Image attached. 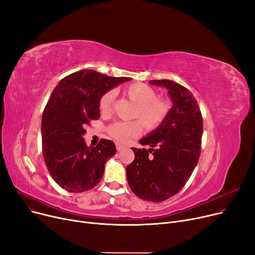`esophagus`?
Segmentation results:
<instances>
[{
	"instance_id": "1",
	"label": "esophagus",
	"mask_w": 255,
	"mask_h": 255,
	"mask_svg": "<svg viewBox=\"0 0 255 255\" xmlns=\"http://www.w3.org/2000/svg\"><path fill=\"white\" fill-rule=\"evenodd\" d=\"M116 146H117V150H118V151H121V150H123V149L125 148V145L122 144V143H120V142H117V143H116Z\"/></svg>"
}]
</instances>
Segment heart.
Returning a JSON list of instances; mask_svg holds the SVG:
<instances>
[{
	"instance_id": "1",
	"label": "heart",
	"mask_w": 255,
	"mask_h": 255,
	"mask_svg": "<svg viewBox=\"0 0 255 255\" xmlns=\"http://www.w3.org/2000/svg\"><path fill=\"white\" fill-rule=\"evenodd\" d=\"M126 95L136 104L133 110L132 118L139 121H129V122H117L109 128L110 135L125 142L132 137H135L142 131V126L146 129H156L166 120L170 104L162 99H158L156 91L144 84L131 85L125 90ZM116 96L115 90L104 92L99 99V109L103 114H111L114 107Z\"/></svg>"
}]
</instances>
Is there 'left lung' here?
<instances>
[{
	"mask_svg": "<svg viewBox=\"0 0 255 255\" xmlns=\"http://www.w3.org/2000/svg\"><path fill=\"white\" fill-rule=\"evenodd\" d=\"M149 84L166 88L172 106L164 122L139 140L151 148H132L135 158L126 175L133 193L160 203L177 194L192 175L202 149L203 117L188 89L168 79Z\"/></svg>",
	"mask_w": 255,
	"mask_h": 255,
	"instance_id": "1",
	"label": "left lung"
}]
</instances>
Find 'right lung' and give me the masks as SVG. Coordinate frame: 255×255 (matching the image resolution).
Returning <instances> with one entry per match:
<instances>
[{
  "label": "right lung",
  "mask_w": 255,
  "mask_h": 255,
  "mask_svg": "<svg viewBox=\"0 0 255 255\" xmlns=\"http://www.w3.org/2000/svg\"><path fill=\"white\" fill-rule=\"evenodd\" d=\"M129 80L84 69L64 77L53 89L42 116V154L51 178L63 189L84 192L100 182L105 162L117 149L104 138L90 148L83 138L85 126L100 118L102 94Z\"/></svg>",
  "instance_id": "1"
}]
</instances>
